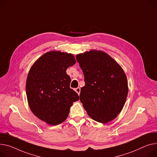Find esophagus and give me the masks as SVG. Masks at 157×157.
<instances>
[{"instance_id":"34e87169","label":"esophagus","mask_w":157,"mask_h":157,"mask_svg":"<svg viewBox=\"0 0 157 157\" xmlns=\"http://www.w3.org/2000/svg\"><path fill=\"white\" fill-rule=\"evenodd\" d=\"M75 90V91L78 94V95H79V94H80V91H81L80 88H76Z\"/></svg>"}]
</instances>
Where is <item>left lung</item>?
<instances>
[{"label": "left lung", "mask_w": 157, "mask_h": 157, "mask_svg": "<svg viewBox=\"0 0 157 157\" xmlns=\"http://www.w3.org/2000/svg\"><path fill=\"white\" fill-rule=\"evenodd\" d=\"M85 76L80 101L94 121L106 124L122 110L128 93L126 74L121 66L101 50H91L76 55Z\"/></svg>", "instance_id": "left-lung-1"}]
</instances>
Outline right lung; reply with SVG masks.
I'll return each mask as SVG.
<instances>
[{"mask_svg": "<svg viewBox=\"0 0 157 157\" xmlns=\"http://www.w3.org/2000/svg\"><path fill=\"white\" fill-rule=\"evenodd\" d=\"M76 64L72 54L52 50L39 57L31 67L26 79L29 107L36 117L56 126L67 117L73 102L79 96L70 88L67 69Z\"/></svg>", "mask_w": 157, "mask_h": 157, "instance_id": "1", "label": "right lung"}]
</instances>
